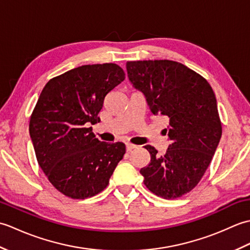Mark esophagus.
<instances>
[{
    "label": "esophagus",
    "mask_w": 250,
    "mask_h": 250,
    "mask_svg": "<svg viewBox=\"0 0 250 250\" xmlns=\"http://www.w3.org/2000/svg\"><path fill=\"white\" fill-rule=\"evenodd\" d=\"M125 147H126V151H131L132 149H134V148H136V145L131 144V143H126Z\"/></svg>",
    "instance_id": "1"
}]
</instances>
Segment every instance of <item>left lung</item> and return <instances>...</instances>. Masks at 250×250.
Here are the masks:
<instances>
[{
  "label": "left lung",
  "instance_id": "8db88e82",
  "mask_svg": "<svg viewBox=\"0 0 250 250\" xmlns=\"http://www.w3.org/2000/svg\"><path fill=\"white\" fill-rule=\"evenodd\" d=\"M134 88L153 115L168 118L169 145L163 156L150 145V163L141 168L152 193L174 200L190 192L208 167L222 134L215 93L200 74L171 60L128 61Z\"/></svg>",
  "mask_w": 250,
  "mask_h": 250
}]
</instances>
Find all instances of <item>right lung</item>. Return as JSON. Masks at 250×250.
Listing matches in <instances>:
<instances>
[{
  "label": "right lung",
  "instance_id": "obj_1",
  "mask_svg": "<svg viewBox=\"0 0 250 250\" xmlns=\"http://www.w3.org/2000/svg\"><path fill=\"white\" fill-rule=\"evenodd\" d=\"M115 63L82 65L46 83L31 115L29 131L37 162L54 187L72 199L100 193L124 158L121 142L99 141L90 125L106 95L125 81Z\"/></svg>",
  "mask_w": 250,
  "mask_h": 250
}]
</instances>
